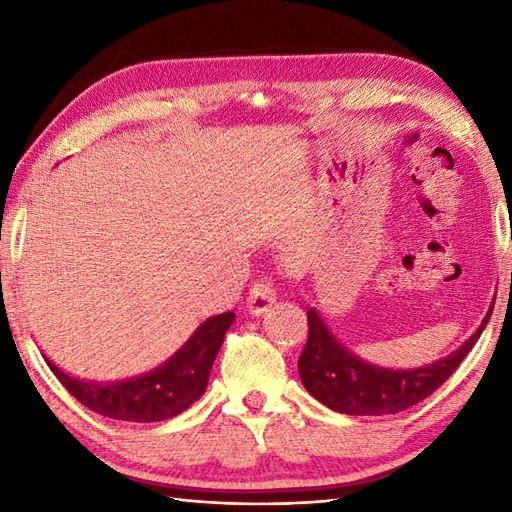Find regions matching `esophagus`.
<instances>
[{
    "mask_svg": "<svg viewBox=\"0 0 512 512\" xmlns=\"http://www.w3.org/2000/svg\"><path fill=\"white\" fill-rule=\"evenodd\" d=\"M275 299H277V290H275L273 281H270V279H259V281H255L253 288L248 290L246 310L250 314H262L270 306H273Z\"/></svg>",
    "mask_w": 512,
    "mask_h": 512,
    "instance_id": "esophagus-1",
    "label": "esophagus"
}]
</instances>
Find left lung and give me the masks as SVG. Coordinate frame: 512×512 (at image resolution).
I'll use <instances>...</instances> for the list:
<instances>
[{"label": "left lung", "mask_w": 512, "mask_h": 512, "mask_svg": "<svg viewBox=\"0 0 512 512\" xmlns=\"http://www.w3.org/2000/svg\"><path fill=\"white\" fill-rule=\"evenodd\" d=\"M491 312L493 306L477 332L453 354L427 367L396 372L363 363L347 352L325 328L319 314L308 310V341L299 356L301 383L325 407L347 416H385L405 411L431 396L458 369L480 339Z\"/></svg>", "instance_id": "left-lung-1"}]
</instances>
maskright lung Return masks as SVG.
Here are the masks:
<instances>
[{"mask_svg":"<svg viewBox=\"0 0 512 512\" xmlns=\"http://www.w3.org/2000/svg\"><path fill=\"white\" fill-rule=\"evenodd\" d=\"M233 319V312L217 314L202 323L165 365L123 383H83L79 378L63 374L48 358L46 363L81 405L101 416L125 422H160L178 416L204 394L217 350L222 347L224 334L231 328Z\"/></svg>","mask_w":512,"mask_h":512,"instance_id":"1","label":"right lung"}]
</instances>
